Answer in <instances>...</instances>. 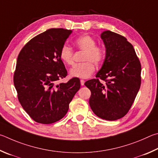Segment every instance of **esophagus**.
Instances as JSON below:
<instances>
[{
	"label": "esophagus",
	"mask_w": 158,
	"mask_h": 158,
	"mask_svg": "<svg viewBox=\"0 0 158 158\" xmlns=\"http://www.w3.org/2000/svg\"><path fill=\"white\" fill-rule=\"evenodd\" d=\"M81 84L82 86H83V85H85V81L84 80H81Z\"/></svg>",
	"instance_id": "1"
}]
</instances>
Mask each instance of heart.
Listing matches in <instances>:
<instances>
[{
	"label": "heart",
	"instance_id": "1",
	"mask_svg": "<svg viewBox=\"0 0 158 158\" xmlns=\"http://www.w3.org/2000/svg\"><path fill=\"white\" fill-rule=\"evenodd\" d=\"M74 44L80 51H85L82 60L85 62L75 64L70 70L72 77L79 78L89 77L95 71V64L99 65L103 62L106 56V50L100 44H96L95 38L92 35L85 34L76 38ZM60 59L67 65H72L74 62L73 51L70 47L64 45L60 51Z\"/></svg>",
	"mask_w": 158,
	"mask_h": 158
}]
</instances>
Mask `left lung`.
<instances>
[{
    "instance_id": "left-lung-1",
    "label": "left lung",
    "mask_w": 158,
    "mask_h": 158,
    "mask_svg": "<svg viewBox=\"0 0 158 158\" xmlns=\"http://www.w3.org/2000/svg\"><path fill=\"white\" fill-rule=\"evenodd\" d=\"M101 38L106 48V59L96 78L85 85L91 91L89 106L94 113L103 119L114 121L123 117L134 103L141 85L142 67L125 37L107 30Z\"/></svg>"
}]
</instances>
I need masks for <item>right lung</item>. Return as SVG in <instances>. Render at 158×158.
Wrapping results in <instances>:
<instances>
[{"mask_svg":"<svg viewBox=\"0 0 158 158\" xmlns=\"http://www.w3.org/2000/svg\"><path fill=\"white\" fill-rule=\"evenodd\" d=\"M71 30L51 28L31 39L18 55L14 84L19 103L36 122L50 124L62 118L81 88L77 77L57 85L67 76L60 51Z\"/></svg>","mask_w":158,"mask_h":158,"instance_id":"1","label":"right lung"}]
</instances>
